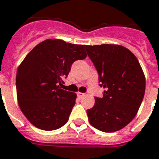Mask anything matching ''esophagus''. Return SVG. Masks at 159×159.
<instances>
[{"label": "esophagus", "instance_id": "esophagus-1", "mask_svg": "<svg viewBox=\"0 0 159 159\" xmlns=\"http://www.w3.org/2000/svg\"><path fill=\"white\" fill-rule=\"evenodd\" d=\"M77 96L79 98H82L85 96V93H77Z\"/></svg>", "mask_w": 159, "mask_h": 159}]
</instances>
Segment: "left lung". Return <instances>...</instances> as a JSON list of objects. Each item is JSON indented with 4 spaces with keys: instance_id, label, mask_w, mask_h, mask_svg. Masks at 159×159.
<instances>
[{
    "instance_id": "obj_1",
    "label": "left lung",
    "mask_w": 159,
    "mask_h": 159,
    "mask_svg": "<svg viewBox=\"0 0 159 159\" xmlns=\"http://www.w3.org/2000/svg\"><path fill=\"white\" fill-rule=\"evenodd\" d=\"M105 89L87 110L90 124L103 132L127 125L137 114L145 93L146 79L133 53L119 44L85 45Z\"/></svg>"
}]
</instances>
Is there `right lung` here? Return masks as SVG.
Wrapping results in <instances>:
<instances>
[{
    "instance_id": "add662e5",
    "label": "right lung",
    "mask_w": 159,
    "mask_h": 159,
    "mask_svg": "<svg viewBox=\"0 0 159 159\" xmlns=\"http://www.w3.org/2000/svg\"><path fill=\"white\" fill-rule=\"evenodd\" d=\"M85 45L46 39L26 56L17 68V97L23 115L35 127L54 130L67 122L76 94L61 89L76 60L87 57Z\"/></svg>"
}]
</instances>
